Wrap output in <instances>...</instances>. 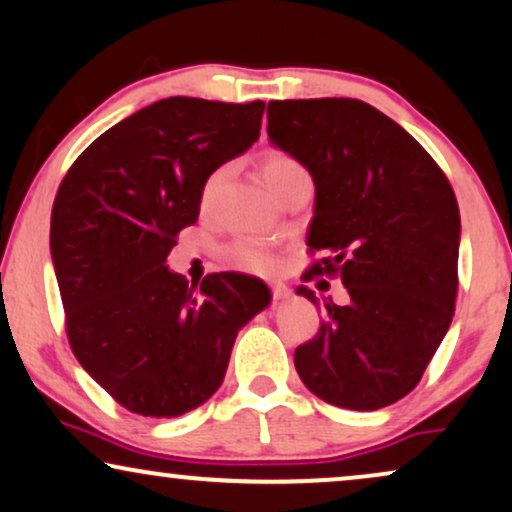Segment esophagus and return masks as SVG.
Returning a JSON list of instances; mask_svg holds the SVG:
<instances>
[{"label": "esophagus", "mask_w": 512, "mask_h": 512, "mask_svg": "<svg viewBox=\"0 0 512 512\" xmlns=\"http://www.w3.org/2000/svg\"><path fill=\"white\" fill-rule=\"evenodd\" d=\"M269 288H271V297H274V299H285L290 295L288 285H285V283H271Z\"/></svg>", "instance_id": "1"}]
</instances>
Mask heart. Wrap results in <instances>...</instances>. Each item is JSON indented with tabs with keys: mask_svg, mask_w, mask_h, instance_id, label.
Wrapping results in <instances>:
<instances>
[{
	"mask_svg": "<svg viewBox=\"0 0 512 512\" xmlns=\"http://www.w3.org/2000/svg\"><path fill=\"white\" fill-rule=\"evenodd\" d=\"M262 170L271 189L276 192L278 185H281L285 177L302 173L304 166L295 159V156L285 152H269L262 161ZM222 180H224V168L215 170V173L208 177L206 185H203V203L213 201V196L217 189H220ZM229 257L236 267L257 271V274H269V271H274L278 267L274 252H271L262 241H257V238H238V241L229 245Z\"/></svg>",
	"mask_w": 512,
	"mask_h": 512,
	"instance_id": "b5f03b06",
	"label": "heart"
}]
</instances>
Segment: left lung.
Segmentation results:
<instances>
[{
    "mask_svg": "<svg viewBox=\"0 0 512 512\" xmlns=\"http://www.w3.org/2000/svg\"><path fill=\"white\" fill-rule=\"evenodd\" d=\"M269 140L316 185L302 276L342 278L349 302H325L297 346L304 386L346 410L398 403L421 381L449 330L459 288L461 217L433 156L377 107L356 98L271 100ZM299 295L316 302L309 288Z\"/></svg>",
    "mask_w": 512,
    "mask_h": 512,
    "instance_id": "1",
    "label": "left lung"
}]
</instances>
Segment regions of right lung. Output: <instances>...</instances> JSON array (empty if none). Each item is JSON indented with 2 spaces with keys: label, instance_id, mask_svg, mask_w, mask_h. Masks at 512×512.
I'll use <instances>...</instances> for the list:
<instances>
[{
  "label": "right lung",
  "instance_id": "right-lung-1",
  "mask_svg": "<svg viewBox=\"0 0 512 512\" xmlns=\"http://www.w3.org/2000/svg\"><path fill=\"white\" fill-rule=\"evenodd\" d=\"M262 114V100H159L93 140L60 182L51 255L67 339L128 412L170 419L206 403L238 330L269 304L257 278L189 285L166 267L206 180L260 138Z\"/></svg>",
  "mask_w": 512,
  "mask_h": 512
}]
</instances>
